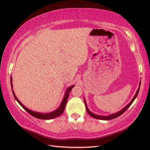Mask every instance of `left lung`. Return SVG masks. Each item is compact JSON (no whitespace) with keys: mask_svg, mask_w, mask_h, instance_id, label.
Listing matches in <instances>:
<instances>
[{"mask_svg":"<svg viewBox=\"0 0 150 150\" xmlns=\"http://www.w3.org/2000/svg\"><path fill=\"white\" fill-rule=\"evenodd\" d=\"M140 86H141V82H140L139 84V87L138 88L137 91L136 92V94L135 95L134 97H133L132 98V100H131V102L127 105L126 106L124 107L123 109L122 110H120V111H119V112H117L116 113H114V114H112V115H108V116H101V115H96V114H94L92 112H91V111L88 110V106H87V104H86V100L84 99V103H85V106H86V111L88 112V113L90 115V116H91L92 117L95 118V119H100V120H111V119H115V118L119 117L120 115H121L124 111H126L127 110V109H128L129 107L131 106L132 104L133 103V102L134 101V100L135 99V98L137 97V95L139 93V89H140Z\"/></svg>","mask_w":150,"mask_h":150,"instance_id":"8db88e82","label":"left lung"}]
</instances>
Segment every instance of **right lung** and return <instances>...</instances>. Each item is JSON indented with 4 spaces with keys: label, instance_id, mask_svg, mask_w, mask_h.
<instances>
[{
    "label": "right lung",
    "instance_id": "1",
    "mask_svg": "<svg viewBox=\"0 0 150 150\" xmlns=\"http://www.w3.org/2000/svg\"><path fill=\"white\" fill-rule=\"evenodd\" d=\"M11 88H12V77H11ZM74 87V85L71 86L69 87L68 89L66 90V91L64 95V97L63 100L62 101L61 104H60V106L58 108V109H57L56 110L52 111V112L51 113H38V112H35V111H31L30 110L28 109L26 107H25L23 104H22L19 100L17 98V97L15 96V94L14 93L13 90H12L13 92V96L15 97V98L17 100L18 104L21 105V106L24 108V109L26 110L28 113H29L31 116H33L35 118H37V119H44V120H48V119H54V118H56L57 117L60 116V115H61L63 112L64 111L65 109V107H66V105L67 103V101H68V98L69 97V92L71 91V90H72V88Z\"/></svg>",
    "mask_w": 150,
    "mask_h": 150
}]
</instances>
